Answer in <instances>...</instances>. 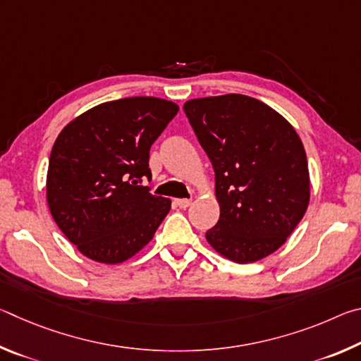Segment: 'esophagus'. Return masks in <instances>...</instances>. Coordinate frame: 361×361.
<instances>
[{
  "mask_svg": "<svg viewBox=\"0 0 361 361\" xmlns=\"http://www.w3.org/2000/svg\"><path fill=\"white\" fill-rule=\"evenodd\" d=\"M175 204L180 207V209H188L191 205V199H175Z\"/></svg>",
  "mask_w": 361,
  "mask_h": 361,
  "instance_id": "obj_1",
  "label": "esophagus"
}]
</instances>
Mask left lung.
I'll return each mask as SVG.
<instances>
[{"mask_svg":"<svg viewBox=\"0 0 361 361\" xmlns=\"http://www.w3.org/2000/svg\"><path fill=\"white\" fill-rule=\"evenodd\" d=\"M185 113L215 170L219 219L207 240L242 264L274 253L307 210L301 138L271 106L240 94L189 100Z\"/></svg>","mask_w":361,"mask_h":361,"instance_id":"left-lung-1","label":"left lung"}]
</instances>
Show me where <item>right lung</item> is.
Wrapping results in <instances>:
<instances>
[{
	"instance_id": "add662e5",
	"label": "right lung",
	"mask_w": 361,
	"mask_h": 361,
	"mask_svg": "<svg viewBox=\"0 0 361 361\" xmlns=\"http://www.w3.org/2000/svg\"><path fill=\"white\" fill-rule=\"evenodd\" d=\"M178 113L156 97L102 103L71 121L49 159L47 204L87 258L116 264L140 252L170 210L152 195L149 149Z\"/></svg>"
}]
</instances>
